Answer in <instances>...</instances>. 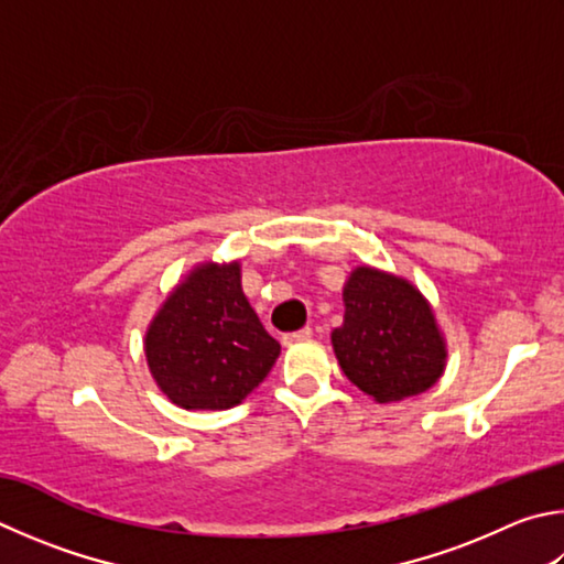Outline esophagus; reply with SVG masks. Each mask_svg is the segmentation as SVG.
Here are the masks:
<instances>
[{
	"instance_id": "esophagus-1",
	"label": "esophagus",
	"mask_w": 564,
	"mask_h": 564,
	"mask_svg": "<svg viewBox=\"0 0 564 564\" xmlns=\"http://www.w3.org/2000/svg\"><path fill=\"white\" fill-rule=\"evenodd\" d=\"M313 335V327H301V330H295V333H285L283 335V345H293V343H299V340H308V337Z\"/></svg>"
}]
</instances>
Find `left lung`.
Returning a JSON list of instances; mask_svg holds the SVG:
<instances>
[{
  "instance_id": "1",
  "label": "left lung",
  "mask_w": 564,
  "mask_h": 564,
  "mask_svg": "<svg viewBox=\"0 0 564 564\" xmlns=\"http://www.w3.org/2000/svg\"><path fill=\"white\" fill-rule=\"evenodd\" d=\"M345 321L333 350L347 380L377 402L426 392L444 372L446 347L434 313L412 283L370 265L355 269L343 291Z\"/></svg>"
}]
</instances>
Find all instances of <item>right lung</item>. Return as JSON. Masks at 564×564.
<instances>
[{
  "instance_id": "right-lung-1",
  "label": "right lung",
  "mask_w": 564,
  "mask_h": 564,
  "mask_svg": "<svg viewBox=\"0 0 564 564\" xmlns=\"http://www.w3.org/2000/svg\"><path fill=\"white\" fill-rule=\"evenodd\" d=\"M279 352L241 291L239 263L199 265L172 291L145 335L152 377L184 409L239 404Z\"/></svg>"
}]
</instances>
